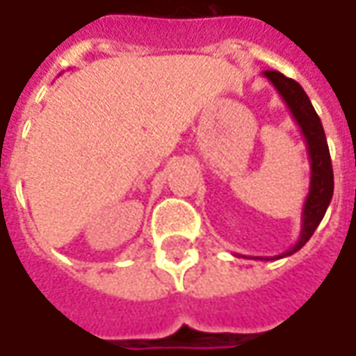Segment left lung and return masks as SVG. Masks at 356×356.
<instances>
[{
  "label": "left lung",
  "instance_id": "1",
  "mask_svg": "<svg viewBox=\"0 0 356 356\" xmlns=\"http://www.w3.org/2000/svg\"><path fill=\"white\" fill-rule=\"evenodd\" d=\"M263 76L269 79L273 87L279 91V95L282 97V101L286 103V107L300 127L302 136L306 140L308 158H310V191H308V197H306L304 209H302V229H300L298 241L289 251L275 255V257H251V259L270 261L282 259V257L296 253L314 236V232L320 226L321 218L325 216V210L330 207L331 197H333V168H331L330 147H327L321 120L312 107L310 99L302 89V86L298 81L282 76L280 72H273V70L263 72Z\"/></svg>",
  "mask_w": 356,
  "mask_h": 356
}]
</instances>
